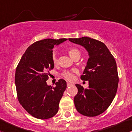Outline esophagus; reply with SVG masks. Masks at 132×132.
<instances>
[{
    "instance_id": "esophagus-1",
    "label": "esophagus",
    "mask_w": 132,
    "mask_h": 132,
    "mask_svg": "<svg viewBox=\"0 0 132 132\" xmlns=\"http://www.w3.org/2000/svg\"><path fill=\"white\" fill-rule=\"evenodd\" d=\"M71 85H73V84H70V83H69V82H67V86H68V87H70V86H71Z\"/></svg>"
}]
</instances>
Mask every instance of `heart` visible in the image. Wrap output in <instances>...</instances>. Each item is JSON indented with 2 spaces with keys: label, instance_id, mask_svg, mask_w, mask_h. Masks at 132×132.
<instances>
[{
  "label": "heart",
  "instance_id": "obj_1",
  "mask_svg": "<svg viewBox=\"0 0 132 132\" xmlns=\"http://www.w3.org/2000/svg\"><path fill=\"white\" fill-rule=\"evenodd\" d=\"M68 52L69 55H70V57L71 58H73V59H76L77 57H80V52L78 49L77 48H68L67 50ZM52 61H53V63L56 64L58 63V57L56 53L55 52H54L52 54ZM77 70L76 69H73L71 71H64L63 73H62V77L64 78L65 79H66L67 80H69V81H71V80H73L74 78V75H73V72H77Z\"/></svg>",
  "mask_w": 132,
  "mask_h": 132
}]
</instances>
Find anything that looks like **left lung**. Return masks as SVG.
<instances>
[{"instance_id":"1","label":"left lung","mask_w":132,"mask_h":132,"mask_svg":"<svg viewBox=\"0 0 132 132\" xmlns=\"http://www.w3.org/2000/svg\"><path fill=\"white\" fill-rule=\"evenodd\" d=\"M85 48L89 58L81 79L88 81V88L76 84L78 94L74 97L76 109L81 114L93 117L105 111L116 95L119 78L116 62L102 42L84 37L69 38Z\"/></svg>"}]
</instances>
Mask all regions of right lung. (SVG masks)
I'll use <instances>...</instances> for the list:
<instances>
[{
	"instance_id": "obj_1",
	"label": "right lung",
	"mask_w": 132,
	"mask_h": 132,
	"mask_svg": "<svg viewBox=\"0 0 132 132\" xmlns=\"http://www.w3.org/2000/svg\"><path fill=\"white\" fill-rule=\"evenodd\" d=\"M42 40L26 49L16 70L15 84L20 104L36 118L45 120L53 117L59 110V104L67 87L66 81L60 79L55 87L48 86L46 81L54 64L52 48L66 40Z\"/></svg>"
}]
</instances>
